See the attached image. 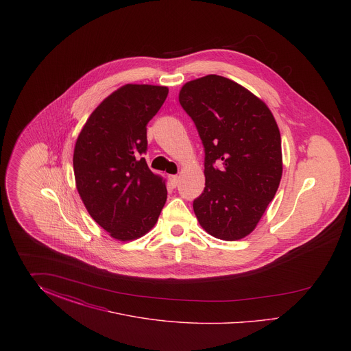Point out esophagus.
I'll return each mask as SVG.
<instances>
[{
    "label": "esophagus",
    "mask_w": 351,
    "mask_h": 351,
    "mask_svg": "<svg viewBox=\"0 0 351 351\" xmlns=\"http://www.w3.org/2000/svg\"><path fill=\"white\" fill-rule=\"evenodd\" d=\"M169 180H171V183H172L173 186H176L178 183H179V176H178V175H171V176H169Z\"/></svg>",
    "instance_id": "esophagus-1"
}]
</instances>
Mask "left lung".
Returning <instances> with one entry per match:
<instances>
[{"label": "left lung", "instance_id": "8db88e82", "mask_svg": "<svg viewBox=\"0 0 351 351\" xmlns=\"http://www.w3.org/2000/svg\"><path fill=\"white\" fill-rule=\"evenodd\" d=\"M179 101L199 132L205 188L193 210L223 241L250 234L282 179V139L267 105L230 79L208 75L184 84Z\"/></svg>", "mask_w": 351, "mask_h": 351}]
</instances>
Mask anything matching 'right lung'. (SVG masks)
<instances>
[{
    "mask_svg": "<svg viewBox=\"0 0 351 351\" xmlns=\"http://www.w3.org/2000/svg\"><path fill=\"white\" fill-rule=\"evenodd\" d=\"M167 95V86L126 84L101 102L77 136L76 188L90 217L118 241L150 232L167 200L166 182L142 158L146 126Z\"/></svg>",
    "mask_w": 351,
    "mask_h": 351,
    "instance_id": "obj_1",
    "label": "right lung"
}]
</instances>
